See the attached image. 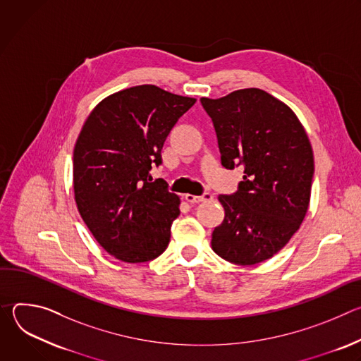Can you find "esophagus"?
Instances as JSON below:
<instances>
[{
    "label": "esophagus",
    "mask_w": 361,
    "mask_h": 361,
    "mask_svg": "<svg viewBox=\"0 0 361 361\" xmlns=\"http://www.w3.org/2000/svg\"><path fill=\"white\" fill-rule=\"evenodd\" d=\"M185 200L191 204H195V202H201V201H207V200H212L213 198V194L212 192H204L202 195H192V194H185L184 195Z\"/></svg>",
    "instance_id": "34e87169"
}]
</instances>
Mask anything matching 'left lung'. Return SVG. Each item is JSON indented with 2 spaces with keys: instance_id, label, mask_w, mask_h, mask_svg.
Wrapping results in <instances>:
<instances>
[{
  "instance_id": "8db88e82",
  "label": "left lung",
  "mask_w": 361,
  "mask_h": 361,
  "mask_svg": "<svg viewBox=\"0 0 361 361\" xmlns=\"http://www.w3.org/2000/svg\"><path fill=\"white\" fill-rule=\"evenodd\" d=\"M200 101L213 120L223 167L244 169L237 191L219 195L226 217L212 247L238 266L262 263L288 243L307 213L314 177L310 141L284 102L260 88Z\"/></svg>"
}]
</instances>
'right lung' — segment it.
Masks as SVG:
<instances>
[{
    "instance_id": "1",
    "label": "right lung",
    "mask_w": 361,
    "mask_h": 361,
    "mask_svg": "<svg viewBox=\"0 0 361 361\" xmlns=\"http://www.w3.org/2000/svg\"><path fill=\"white\" fill-rule=\"evenodd\" d=\"M194 102L156 85L131 87L102 99L78 135V212L99 245L121 262L154 260L170 243L180 198L149 171L163 164L164 141Z\"/></svg>"
}]
</instances>
